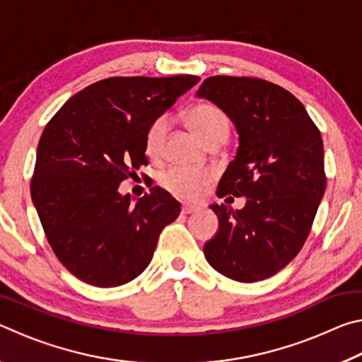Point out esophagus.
<instances>
[{"mask_svg": "<svg viewBox=\"0 0 362 362\" xmlns=\"http://www.w3.org/2000/svg\"><path fill=\"white\" fill-rule=\"evenodd\" d=\"M198 209H199V207H196L193 204H182V214H193Z\"/></svg>", "mask_w": 362, "mask_h": 362, "instance_id": "obj_1", "label": "esophagus"}]
</instances>
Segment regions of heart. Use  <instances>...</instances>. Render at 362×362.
<instances>
[{
	"label": "heart",
	"mask_w": 362,
	"mask_h": 362,
	"mask_svg": "<svg viewBox=\"0 0 362 362\" xmlns=\"http://www.w3.org/2000/svg\"><path fill=\"white\" fill-rule=\"evenodd\" d=\"M188 126L207 145L212 140L228 136V119L218 107L212 103H198L185 115ZM169 131V119L159 116L151 122L145 134V153L150 158H159L164 148ZM214 179L209 169H196L185 166H170L158 177L159 185L180 199H198L206 192Z\"/></svg>",
	"instance_id": "1"
}]
</instances>
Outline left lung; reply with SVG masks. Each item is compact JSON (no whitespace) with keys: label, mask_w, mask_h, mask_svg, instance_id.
<instances>
[{"label":"left lung","mask_w":362,"mask_h":362,"mask_svg":"<svg viewBox=\"0 0 362 362\" xmlns=\"http://www.w3.org/2000/svg\"><path fill=\"white\" fill-rule=\"evenodd\" d=\"M196 97L216 103L240 136L217 194L246 198L240 211L211 206L218 230L206 260L240 283L267 279L300 252L326 192L321 132L297 97L265 79L211 76Z\"/></svg>","instance_id":"obj_1"}]
</instances>
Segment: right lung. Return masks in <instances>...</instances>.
Wrapping results in <instances>:
<instances>
[{
  "mask_svg": "<svg viewBox=\"0 0 362 362\" xmlns=\"http://www.w3.org/2000/svg\"><path fill=\"white\" fill-rule=\"evenodd\" d=\"M198 81L107 78L79 90L47 122L32 199L54 254L78 279L116 287L150 265L159 233L179 217L180 204L159 187L132 204L118 187L146 164L148 126Z\"/></svg>",
  "mask_w": 362,
  "mask_h": 362,
  "instance_id": "right-lung-1",
  "label": "right lung"
}]
</instances>
